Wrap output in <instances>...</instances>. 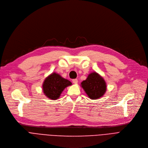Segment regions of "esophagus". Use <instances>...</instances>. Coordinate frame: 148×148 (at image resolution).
<instances>
[{"label":"esophagus","instance_id":"esophagus-1","mask_svg":"<svg viewBox=\"0 0 148 148\" xmlns=\"http://www.w3.org/2000/svg\"><path fill=\"white\" fill-rule=\"evenodd\" d=\"M72 82H73L74 84H76L77 83H78V79H74L72 80Z\"/></svg>","mask_w":148,"mask_h":148}]
</instances>
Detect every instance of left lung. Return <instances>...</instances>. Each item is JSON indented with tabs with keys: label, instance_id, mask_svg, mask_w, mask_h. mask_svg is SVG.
I'll list each match as a JSON object with an SVG mask.
<instances>
[{
	"label": "left lung",
	"instance_id": "8db88e82",
	"mask_svg": "<svg viewBox=\"0 0 148 148\" xmlns=\"http://www.w3.org/2000/svg\"><path fill=\"white\" fill-rule=\"evenodd\" d=\"M81 86L90 99L92 100L102 97L107 89L105 79L96 72L88 74L87 79L81 83Z\"/></svg>",
	"mask_w": 148,
	"mask_h": 148
}]
</instances>
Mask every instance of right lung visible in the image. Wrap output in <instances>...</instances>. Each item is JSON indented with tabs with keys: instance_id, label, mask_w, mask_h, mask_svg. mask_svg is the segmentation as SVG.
I'll use <instances>...</instances> for the list:
<instances>
[{
	"instance_id": "right-lung-1",
	"label": "right lung",
	"mask_w": 148,
	"mask_h": 148,
	"mask_svg": "<svg viewBox=\"0 0 148 148\" xmlns=\"http://www.w3.org/2000/svg\"><path fill=\"white\" fill-rule=\"evenodd\" d=\"M70 81L65 79L58 73L53 72L47 76L43 81L42 89L44 95L52 100H57L64 90L72 86Z\"/></svg>"
}]
</instances>
